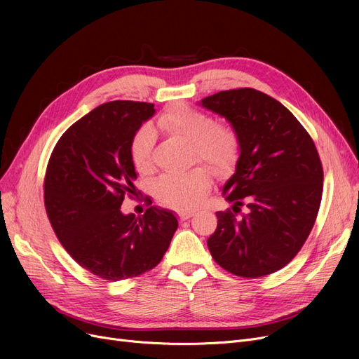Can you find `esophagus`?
<instances>
[{
  "mask_svg": "<svg viewBox=\"0 0 359 359\" xmlns=\"http://www.w3.org/2000/svg\"><path fill=\"white\" fill-rule=\"evenodd\" d=\"M192 215H194V212H192V211H182V212H179V217H180V219H182V221L189 219Z\"/></svg>",
  "mask_w": 359,
  "mask_h": 359,
  "instance_id": "esophagus-1",
  "label": "esophagus"
}]
</instances>
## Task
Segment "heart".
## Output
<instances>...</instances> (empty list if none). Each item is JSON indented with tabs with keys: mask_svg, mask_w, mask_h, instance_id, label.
I'll return each instance as SVG.
<instances>
[{
	"mask_svg": "<svg viewBox=\"0 0 359 359\" xmlns=\"http://www.w3.org/2000/svg\"><path fill=\"white\" fill-rule=\"evenodd\" d=\"M160 126L192 142L194 157L210 164L215 172H225L237 160L240 134L229 121H214L199 109L173 106L163 113ZM154 130L141 126L132 137L129 154L135 170L141 175L153 172ZM212 173L208 167L198 165L189 172L167 173L156 184V195L161 203L177 211L195 210L208 196Z\"/></svg>",
	"mask_w": 359,
	"mask_h": 359,
	"instance_id": "1",
	"label": "heart"
}]
</instances>
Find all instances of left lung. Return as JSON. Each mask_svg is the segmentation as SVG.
Wrapping results in <instances>:
<instances>
[{
  "instance_id": "left-lung-1",
  "label": "left lung",
  "mask_w": 359,
  "mask_h": 359,
  "mask_svg": "<svg viewBox=\"0 0 359 359\" xmlns=\"http://www.w3.org/2000/svg\"><path fill=\"white\" fill-rule=\"evenodd\" d=\"M201 104L240 134L236 173L222 189L233 206L217 212L208 249L233 275H271L297 256L316 222L323 194L317 148L292 113L259 90L219 91Z\"/></svg>"
}]
</instances>
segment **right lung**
Segmentation results:
<instances>
[{"label": "right lung", "instance_id": "obj_1", "mask_svg": "<svg viewBox=\"0 0 359 359\" xmlns=\"http://www.w3.org/2000/svg\"><path fill=\"white\" fill-rule=\"evenodd\" d=\"M154 111L145 102L100 104L64 132L48 161L43 201L52 229L68 255L102 279L156 268L177 230L172 211L121 212L125 196L137 195L130 141Z\"/></svg>", "mask_w": 359, "mask_h": 359}]
</instances>
